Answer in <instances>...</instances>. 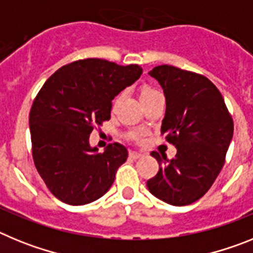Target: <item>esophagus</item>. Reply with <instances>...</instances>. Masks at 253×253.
Instances as JSON below:
<instances>
[{"label":"esophagus","mask_w":253,"mask_h":253,"mask_svg":"<svg viewBox=\"0 0 253 253\" xmlns=\"http://www.w3.org/2000/svg\"><path fill=\"white\" fill-rule=\"evenodd\" d=\"M129 157H130L131 160H138V158L142 157V153H138V152H130V153H129Z\"/></svg>","instance_id":"34e87169"}]
</instances>
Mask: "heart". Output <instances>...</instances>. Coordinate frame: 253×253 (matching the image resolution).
Segmentation results:
<instances>
[{
	"label": "heart",
	"mask_w": 253,
	"mask_h": 253,
	"mask_svg": "<svg viewBox=\"0 0 253 253\" xmlns=\"http://www.w3.org/2000/svg\"><path fill=\"white\" fill-rule=\"evenodd\" d=\"M157 93H160L157 90H153V88H144V90L142 91V93H140V97H142L143 100L147 99V97H151V96L153 95H157ZM134 137L138 138L139 137V134H134Z\"/></svg>",
	"instance_id": "heart-1"
}]
</instances>
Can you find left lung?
Returning a JSON list of instances; mask_svg holds the SVG:
<instances>
[{"label": "left lung", "mask_w": 253, "mask_h": 253, "mask_svg": "<svg viewBox=\"0 0 253 253\" xmlns=\"http://www.w3.org/2000/svg\"><path fill=\"white\" fill-rule=\"evenodd\" d=\"M166 97L161 133L177 153L172 160L152 152L157 175L149 193L167 204H193L211 187L224 165L233 138V120L215 84L198 73L163 64L148 73Z\"/></svg>", "instance_id": "left-lung-1"}]
</instances>
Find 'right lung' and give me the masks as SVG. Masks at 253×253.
<instances>
[{
	"label": "right lung",
	"instance_id": "1",
	"mask_svg": "<svg viewBox=\"0 0 253 253\" xmlns=\"http://www.w3.org/2000/svg\"><path fill=\"white\" fill-rule=\"evenodd\" d=\"M138 64L99 58L76 60L46 80L29 115L33 158L50 193L69 205H84L109 191L128 151L113 143L97 153L93 125L110 119L111 101L142 75Z\"/></svg>",
	"mask_w": 253,
	"mask_h": 253
}]
</instances>
